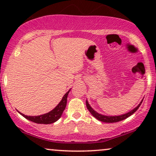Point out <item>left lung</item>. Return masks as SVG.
Wrapping results in <instances>:
<instances>
[{"instance_id":"1","label":"left lung","mask_w":156,"mask_h":156,"mask_svg":"<svg viewBox=\"0 0 156 156\" xmlns=\"http://www.w3.org/2000/svg\"><path fill=\"white\" fill-rule=\"evenodd\" d=\"M143 99H144V98H143ZM143 99L141 100L140 103H139L136 108H134L133 110L130 111L129 112L126 113V114H122V115H119V116H106V115H103V114H99V113H98L96 111H94V109L90 106V105H89V103H88V101H86V105H87V109L89 111V112H90L91 114H92L93 117H95L97 119H98V120L101 122H103L112 123V122H117L123 120V119H126V118H128V117H130V115H132V114H134V113L138 110V108H139V106L141 105V103H142L143 101Z\"/></svg>"}]
</instances>
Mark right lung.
Listing matches in <instances>:
<instances>
[{"instance_id": "obj_1", "label": "right lung", "mask_w": 156, "mask_h": 156, "mask_svg": "<svg viewBox=\"0 0 156 156\" xmlns=\"http://www.w3.org/2000/svg\"><path fill=\"white\" fill-rule=\"evenodd\" d=\"M70 89H69V90L63 96V98H62L60 103H58L53 110L48 113H46V114L39 116H27L20 112L19 113L23 116V117L26 118V119L33 122L38 123V124H51V123L55 122H56L61 117H62V113H63L64 110L66 108L67 96L69 91H70Z\"/></svg>"}]
</instances>
